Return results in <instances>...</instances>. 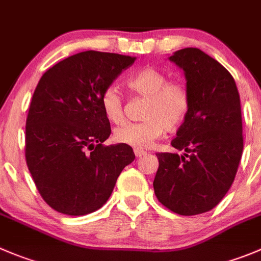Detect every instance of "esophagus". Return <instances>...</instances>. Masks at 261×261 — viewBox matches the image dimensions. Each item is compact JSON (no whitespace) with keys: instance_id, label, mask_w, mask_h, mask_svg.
<instances>
[{"instance_id":"1","label":"esophagus","mask_w":261,"mask_h":261,"mask_svg":"<svg viewBox=\"0 0 261 261\" xmlns=\"http://www.w3.org/2000/svg\"><path fill=\"white\" fill-rule=\"evenodd\" d=\"M134 153H135V155L138 156H143V155H145L146 154V151H144V150H141V149H135V150H134Z\"/></svg>"}]
</instances>
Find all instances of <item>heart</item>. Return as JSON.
<instances>
[{
  "mask_svg": "<svg viewBox=\"0 0 261 261\" xmlns=\"http://www.w3.org/2000/svg\"><path fill=\"white\" fill-rule=\"evenodd\" d=\"M131 94L146 98L144 121L126 123L116 128L115 140L136 149L150 146L162 134L174 131L185 122L191 107V95L186 84L168 80V75L155 67H144L126 82ZM102 111L110 122L125 120L123 99L117 89L107 88L100 95Z\"/></svg>",
  "mask_w": 261,
  "mask_h": 261,
  "instance_id": "obj_1",
  "label": "heart"
}]
</instances>
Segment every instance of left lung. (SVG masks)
<instances>
[{
  "label": "left lung",
  "instance_id": "8db88e82",
  "mask_svg": "<svg viewBox=\"0 0 261 261\" xmlns=\"http://www.w3.org/2000/svg\"><path fill=\"white\" fill-rule=\"evenodd\" d=\"M181 67L191 107L171 145L185 150L156 153V199L179 216L212 211L231 187L244 149L240 94L228 70L199 48L169 57Z\"/></svg>",
  "mask_w": 261,
  "mask_h": 261
}]
</instances>
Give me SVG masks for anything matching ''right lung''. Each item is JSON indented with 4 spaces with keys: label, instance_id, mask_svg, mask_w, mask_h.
<instances>
[{
    "label": "right lung",
    "instance_id": "1",
    "mask_svg": "<svg viewBox=\"0 0 261 261\" xmlns=\"http://www.w3.org/2000/svg\"><path fill=\"white\" fill-rule=\"evenodd\" d=\"M136 57L85 50L43 74L25 126V159L43 200L58 213L85 216L103 206L135 159L111 135L100 95Z\"/></svg>",
    "mask_w": 261,
    "mask_h": 261
}]
</instances>
